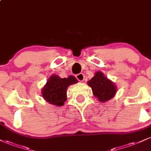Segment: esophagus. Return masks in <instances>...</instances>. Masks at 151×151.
I'll return each mask as SVG.
<instances>
[{
    "mask_svg": "<svg viewBox=\"0 0 151 151\" xmlns=\"http://www.w3.org/2000/svg\"><path fill=\"white\" fill-rule=\"evenodd\" d=\"M76 78H77L79 81H83L84 80V75L82 73L78 74L76 75Z\"/></svg>",
    "mask_w": 151,
    "mask_h": 151,
    "instance_id": "obj_1",
    "label": "esophagus"
}]
</instances>
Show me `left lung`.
<instances>
[{
    "instance_id": "1",
    "label": "left lung",
    "mask_w": 151,
    "mask_h": 151,
    "mask_svg": "<svg viewBox=\"0 0 151 151\" xmlns=\"http://www.w3.org/2000/svg\"><path fill=\"white\" fill-rule=\"evenodd\" d=\"M87 84L91 88L93 96L100 102L109 101L117 91L116 84L100 71L95 72L94 76L87 81Z\"/></svg>"
}]
</instances>
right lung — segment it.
Segmentation results:
<instances>
[{"label":"right lung","instance_id":"obj_1","mask_svg":"<svg viewBox=\"0 0 151 151\" xmlns=\"http://www.w3.org/2000/svg\"><path fill=\"white\" fill-rule=\"evenodd\" d=\"M77 82V79L74 76L61 78L56 74H52L42 87V96L50 104L61 106L65 104L67 99V89L68 86Z\"/></svg>","mask_w":151,"mask_h":151}]
</instances>
